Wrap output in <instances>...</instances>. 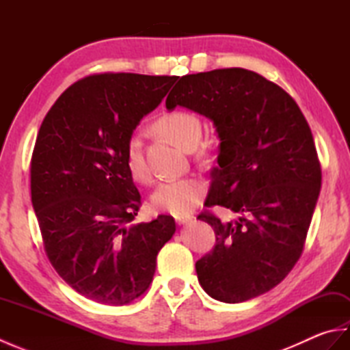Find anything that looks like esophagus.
Listing matches in <instances>:
<instances>
[{"mask_svg":"<svg viewBox=\"0 0 350 350\" xmlns=\"http://www.w3.org/2000/svg\"><path fill=\"white\" fill-rule=\"evenodd\" d=\"M192 221V217L191 215H182V217H176V222L179 226H185V224H188V222H191Z\"/></svg>","mask_w":350,"mask_h":350,"instance_id":"obj_1","label":"esophagus"}]
</instances>
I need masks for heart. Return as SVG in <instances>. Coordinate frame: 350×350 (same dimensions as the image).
Returning a JSON list of instances; mask_svg holds the SVG:
<instances>
[{"mask_svg":"<svg viewBox=\"0 0 350 350\" xmlns=\"http://www.w3.org/2000/svg\"><path fill=\"white\" fill-rule=\"evenodd\" d=\"M162 133L173 139L176 144L188 152L196 150L202 138V123L198 118L187 111H173L163 116L158 122ZM126 165L131 176L137 182L147 183L150 179L143 152V139L138 133H132L126 144ZM204 185L198 179L183 177L161 183L152 194L153 209L171 215H183L202 202L204 197Z\"/></svg>","mask_w":350,"mask_h":350,"instance_id":"1","label":"heart"}]
</instances>
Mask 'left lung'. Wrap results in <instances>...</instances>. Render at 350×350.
Listing matches in <instances>:
<instances>
[{
  "instance_id": "1",
  "label": "left lung",
  "mask_w": 350,
  "mask_h": 350,
  "mask_svg": "<svg viewBox=\"0 0 350 350\" xmlns=\"http://www.w3.org/2000/svg\"><path fill=\"white\" fill-rule=\"evenodd\" d=\"M213 123L218 165L206 206L236 219L198 215L217 236L196 263L213 299L237 304L269 292L301 257L321 194L322 171L311 129L299 107L258 73L233 68L185 75L165 100Z\"/></svg>"
}]
</instances>
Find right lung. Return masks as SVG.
Instances as JSON below:
<instances>
[{
	"mask_svg": "<svg viewBox=\"0 0 350 350\" xmlns=\"http://www.w3.org/2000/svg\"><path fill=\"white\" fill-rule=\"evenodd\" d=\"M177 77L102 73L70 85L39 129L31 203L51 265L79 295L126 306L153 280L156 256L176 233L173 217L129 226L141 196L126 144Z\"/></svg>",
	"mask_w": 350,
	"mask_h": 350,
	"instance_id": "obj_1",
	"label": "right lung"
}]
</instances>
